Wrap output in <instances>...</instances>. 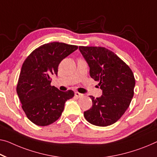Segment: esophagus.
I'll return each instance as SVG.
<instances>
[{
    "label": "esophagus",
    "instance_id": "obj_1",
    "mask_svg": "<svg viewBox=\"0 0 157 157\" xmlns=\"http://www.w3.org/2000/svg\"><path fill=\"white\" fill-rule=\"evenodd\" d=\"M83 94H81V93H78V92H75V96L76 98H81V97H83Z\"/></svg>",
    "mask_w": 157,
    "mask_h": 157
}]
</instances>
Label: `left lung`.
Returning <instances> with one entry per match:
<instances>
[{"label":"left lung","instance_id":"1","mask_svg":"<svg viewBox=\"0 0 157 157\" xmlns=\"http://www.w3.org/2000/svg\"><path fill=\"white\" fill-rule=\"evenodd\" d=\"M90 67V75L98 81L102 95L92 99L93 105L84 112V117L98 126L117 122L128 108L136 85L131 68L111 50L104 47L79 46Z\"/></svg>","mask_w":157,"mask_h":157}]
</instances>
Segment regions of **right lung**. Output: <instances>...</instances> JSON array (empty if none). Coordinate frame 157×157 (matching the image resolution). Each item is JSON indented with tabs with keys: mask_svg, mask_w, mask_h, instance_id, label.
Here are the masks:
<instances>
[{
	"mask_svg": "<svg viewBox=\"0 0 157 157\" xmlns=\"http://www.w3.org/2000/svg\"><path fill=\"white\" fill-rule=\"evenodd\" d=\"M78 46L52 42L40 45L26 57L21 67L17 93L29 119L40 126L52 124L59 119L67 100L74 91H60L50 85L52 75H57L58 66Z\"/></svg>",
	"mask_w": 157,
	"mask_h": 157,
	"instance_id": "right-lung-1",
	"label": "right lung"
}]
</instances>
